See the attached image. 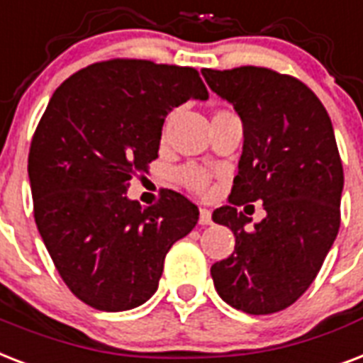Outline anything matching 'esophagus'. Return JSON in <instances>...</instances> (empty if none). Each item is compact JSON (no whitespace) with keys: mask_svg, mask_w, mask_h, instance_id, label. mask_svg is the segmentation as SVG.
Segmentation results:
<instances>
[{"mask_svg":"<svg viewBox=\"0 0 363 363\" xmlns=\"http://www.w3.org/2000/svg\"><path fill=\"white\" fill-rule=\"evenodd\" d=\"M199 223H201V225H210V223H212V212H210V210H206V208H201Z\"/></svg>","mask_w":363,"mask_h":363,"instance_id":"esophagus-1","label":"esophagus"}]
</instances>
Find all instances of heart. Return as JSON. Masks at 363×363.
I'll list each match as a JSON object with an SVG mask.
<instances>
[{
  "mask_svg": "<svg viewBox=\"0 0 363 363\" xmlns=\"http://www.w3.org/2000/svg\"><path fill=\"white\" fill-rule=\"evenodd\" d=\"M179 179L184 182L189 189L204 191L208 185V174L199 167H185L179 170Z\"/></svg>",
  "mask_w": 363,
  "mask_h": 363,
  "instance_id": "b5f03b06",
  "label": "heart"
}]
</instances>
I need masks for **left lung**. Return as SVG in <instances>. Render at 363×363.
I'll return each instance as SVG.
<instances>
[{"instance_id":"obj_1","label":"left lung","mask_w":363,"mask_h":363,"mask_svg":"<svg viewBox=\"0 0 363 363\" xmlns=\"http://www.w3.org/2000/svg\"><path fill=\"white\" fill-rule=\"evenodd\" d=\"M202 75L244 125L231 206L212 213L235 235V252L210 269L213 286L237 311L278 313L313 284L341 225L345 178L331 119L305 83L269 67ZM255 200L267 216L248 230L236 206Z\"/></svg>"}]
</instances>
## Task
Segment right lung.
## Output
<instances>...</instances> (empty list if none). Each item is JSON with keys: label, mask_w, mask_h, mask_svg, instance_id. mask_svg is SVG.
I'll return each mask as SVG.
<instances>
[{"label": "right lung", "mask_w": 363, "mask_h": 363, "mask_svg": "<svg viewBox=\"0 0 363 363\" xmlns=\"http://www.w3.org/2000/svg\"><path fill=\"white\" fill-rule=\"evenodd\" d=\"M191 98L208 100L195 67L115 58L64 81L39 121L28 155L33 218L62 280L89 307L147 301L168 250L199 221L172 189L150 208L126 196L159 157L164 117Z\"/></svg>", "instance_id": "add662e5"}]
</instances>
